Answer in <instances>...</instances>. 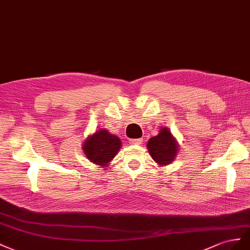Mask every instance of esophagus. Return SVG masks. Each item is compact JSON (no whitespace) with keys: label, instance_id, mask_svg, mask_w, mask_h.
<instances>
[{"label":"esophagus","instance_id":"esophagus-1","mask_svg":"<svg viewBox=\"0 0 250 250\" xmlns=\"http://www.w3.org/2000/svg\"><path fill=\"white\" fill-rule=\"evenodd\" d=\"M142 142V138H136V139H130V144L134 145V146H138L141 145Z\"/></svg>","mask_w":250,"mask_h":250}]
</instances>
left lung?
I'll use <instances>...</instances> for the list:
<instances>
[{
  "label": "left lung",
  "instance_id": "8db88e82",
  "mask_svg": "<svg viewBox=\"0 0 250 250\" xmlns=\"http://www.w3.org/2000/svg\"><path fill=\"white\" fill-rule=\"evenodd\" d=\"M147 149L153 160L161 166H167L175 159L178 146L170 132L163 127L157 136L147 141Z\"/></svg>",
  "mask_w": 250,
  "mask_h": 250
}]
</instances>
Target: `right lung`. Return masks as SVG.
Masks as SVG:
<instances>
[{
  "mask_svg": "<svg viewBox=\"0 0 250 250\" xmlns=\"http://www.w3.org/2000/svg\"><path fill=\"white\" fill-rule=\"evenodd\" d=\"M121 146L120 139L106 130H99L83 144V153L88 159L105 167L115 157Z\"/></svg>",
  "mask_w": 250,
  "mask_h": 250,
  "instance_id": "add662e5",
  "label": "right lung"
}]
</instances>
